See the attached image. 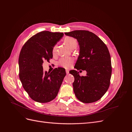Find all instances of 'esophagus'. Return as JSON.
<instances>
[{"label": "esophagus", "mask_w": 132, "mask_h": 132, "mask_svg": "<svg viewBox=\"0 0 132 132\" xmlns=\"http://www.w3.org/2000/svg\"><path fill=\"white\" fill-rule=\"evenodd\" d=\"M66 73L67 74H68L69 73V71L67 70H66Z\"/></svg>", "instance_id": "1"}]
</instances>
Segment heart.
Wrapping results in <instances>:
<instances>
[{"instance_id":"1","label":"heart","mask_w":132,"mask_h":132,"mask_svg":"<svg viewBox=\"0 0 132 132\" xmlns=\"http://www.w3.org/2000/svg\"><path fill=\"white\" fill-rule=\"evenodd\" d=\"M64 42L71 50L74 49L78 45L77 39L72 37H66L64 39ZM57 48V45H55L52 48V53L53 54L56 53ZM73 62V59L72 58H62L59 61V64L65 68H68L71 67Z\"/></svg>"}]
</instances>
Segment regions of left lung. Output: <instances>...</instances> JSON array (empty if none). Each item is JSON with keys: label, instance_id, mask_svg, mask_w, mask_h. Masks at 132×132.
Segmentation results:
<instances>
[{"label": "left lung", "instance_id": "8db88e82", "mask_svg": "<svg viewBox=\"0 0 132 132\" xmlns=\"http://www.w3.org/2000/svg\"><path fill=\"white\" fill-rule=\"evenodd\" d=\"M65 34L79 42L80 53L75 68L87 71L85 77H81L75 70L71 72L74 77V94L83 103L97 101L110 86L112 66L108 48L97 36L88 30H74Z\"/></svg>", "mask_w": 132, "mask_h": 132}]
</instances>
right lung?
<instances>
[{
	"instance_id": "right-lung-1",
	"label": "right lung",
	"mask_w": 132,
	"mask_h": 132,
	"mask_svg": "<svg viewBox=\"0 0 132 132\" xmlns=\"http://www.w3.org/2000/svg\"><path fill=\"white\" fill-rule=\"evenodd\" d=\"M63 32L43 31L32 36L24 44L19 58V78L25 91L34 101L47 103L54 100L66 75L63 68L44 72L43 61L52 58V48Z\"/></svg>"
}]
</instances>
